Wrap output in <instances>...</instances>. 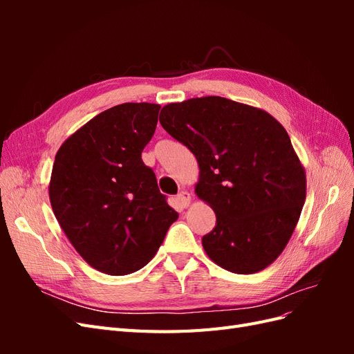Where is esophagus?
I'll return each instance as SVG.
<instances>
[{"label":"esophagus","mask_w":354,"mask_h":354,"mask_svg":"<svg viewBox=\"0 0 354 354\" xmlns=\"http://www.w3.org/2000/svg\"><path fill=\"white\" fill-rule=\"evenodd\" d=\"M190 201H192V198H190V194H189V192H186V190L180 192V194L176 196V202H177V205H178L181 209L187 208V207L190 205Z\"/></svg>","instance_id":"34e87169"}]
</instances>
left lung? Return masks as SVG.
<instances>
[{
	"instance_id": "8db88e82",
	"label": "left lung",
	"mask_w": 354,
	"mask_h": 354,
	"mask_svg": "<svg viewBox=\"0 0 354 354\" xmlns=\"http://www.w3.org/2000/svg\"><path fill=\"white\" fill-rule=\"evenodd\" d=\"M159 122L198 160L195 194L217 218L202 238L207 255L238 274L269 267L292 236L307 186L282 124L218 95L169 103Z\"/></svg>"
}]
</instances>
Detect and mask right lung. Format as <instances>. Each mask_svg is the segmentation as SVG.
<instances>
[{
  "mask_svg": "<svg viewBox=\"0 0 354 354\" xmlns=\"http://www.w3.org/2000/svg\"><path fill=\"white\" fill-rule=\"evenodd\" d=\"M160 106L122 103L95 115L56 153L48 185L53 212L73 248L111 276L140 270L178 218L142 152Z\"/></svg>",
  "mask_w": 354,
  "mask_h": 354,
  "instance_id": "add662e5",
  "label": "right lung"
}]
</instances>
